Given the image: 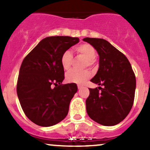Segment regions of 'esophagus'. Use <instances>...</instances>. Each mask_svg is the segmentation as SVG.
<instances>
[{"instance_id":"obj_1","label":"esophagus","mask_w":150,"mask_h":150,"mask_svg":"<svg viewBox=\"0 0 150 150\" xmlns=\"http://www.w3.org/2000/svg\"><path fill=\"white\" fill-rule=\"evenodd\" d=\"M77 88H78V89H81L82 88V86L80 85H77Z\"/></svg>"}]
</instances>
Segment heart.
I'll use <instances>...</instances> for the list:
<instances>
[{
    "label": "heart",
    "mask_w": 150,
    "mask_h": 150,
    "mask_svg": "<svg viewBox=\"0 0 150 150\" xmlns=\"http://www.w3.org/2000/svg\"><path fill=\"white\" fill-rule=\"evenodd\" d=\"M75 51L77 54L85 58V61L83 63L84 68L87 67H90L92 68L94 65L96 63V51L95 48L91 45V44H87V43H84V44H80L75 48ZM73 57L72 56L71 53L70 51H66L63 53L61 57V64L63 68L65 70H68L71 68V65L73 64ZM91 77L90 72L88 70H84L82 71L79 70H70L66 74L65 79L67 82L70 83H76V84H82L89 80Z\"/></svg>",
    "instance_id": "b5f03b06"
}]
</instances>
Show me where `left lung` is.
I'll return each instance as SVG.
<instances>
[{
	"instance_id": "obj_1",
	"label": "left lung",
	"mask_w": 150,
	"mask_h": 150,
	"mask_svg": "<svg viewBox=\"0 0 150 150\" xmlns=\"http://www.w3.org/2000/svg\"><path fill=\"white\" fill-rule=\"evenodd\" d=\"M97 50L99 68L91 80L103 86L89 88L86 99L88 116L97 123L106 126L121 122L131 110L135 98L136 79L126 56L103 39H83Z\"/></svg>"
}]
</instances>
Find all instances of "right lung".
<instances>
[{
    "instance_id": "1",
    "label": "right lung",
    "mask_w": 150,
    "mask_h": 150,
    "mask_svg": "<svg viewBox=\"0 0 150 150\" xmlns=\"http://www.w3.org/2000/svg\"><path fill=\"white\" fill-rule=\"evenodd\" d=\"M79 40L66 36L46 37L24 58L17 94L25 114L35 124L51 126L68 114L77 87L75 83L62 84L65 76L61 57Z\"/></svg>"
}]
</instances>
